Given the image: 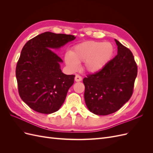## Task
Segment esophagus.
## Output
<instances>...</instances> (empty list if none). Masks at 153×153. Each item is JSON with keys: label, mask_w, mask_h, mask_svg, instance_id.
<instances>
[{"label": "esophagus", "mask_w": 153, "mask_h": 153, "mask_svg": "<svg viewBox=\"0 0 153 153\" xmlns=\"http://www.w3.org/2000/svg\"><path fill=\"white\" fill-rule=\"evenodd\" d=\"M82 77L80 75H76L75 76V80L76 82H80L82 80Z\"/></svg>", "instance_id": "obj_1"}]
</instances>
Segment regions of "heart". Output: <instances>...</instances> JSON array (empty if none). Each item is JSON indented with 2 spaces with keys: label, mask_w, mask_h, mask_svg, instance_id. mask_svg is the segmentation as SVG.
<instances>
[{
  "label": "heart",
  "mask_w": 153,
  "mask_h": 153,
  "mask_svg": "<svg viewBox=\"0 0 153 153\" xmlns=\"http://www.w3.org/2000/svg\"><path fill=\"white\" fill-rule=\"evenodd\" d=\"M114 53L113 45L109 42L90 41L75 46L64 56L68 67L72 71L78 68V62H84V68L91 73L101 71L110 61Z\"/></svg>",
  "instance_id": "heart-1"
}]
</instances>
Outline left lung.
I'll return each mask as SVG.
<instances>
[{
    "label": "left lung",
    "mask_w": 153,
    "mask_h": 153,
    "mask_svg": "<svg viewBox=\"0 0 153 153\" xmlns=\"http://www.w3.org/2000/svg\"><path fill=\"white\" fill-rule=\"evenodd\" d=\"M117 55L101 71L83 79L87 107L96 115L116 112L130 99L137 75L132 52L117 39Z\"/></svg>",
    "instance_id": "obj_1"
}]
</instances>
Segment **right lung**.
I'll use <instances>...</instances> for the list:
<instances>
[{
  "instance_id": "add662e5",
  "label": "right lung",
  "mask_w": 153,
  "mask_h": 153,
  "mask_svg": "<svg viewBox=\"0 0 153 153\" xmlns=\"http://www.w3.org/2000/svg\"><path fill=\"white\" fill-rule=\"evenodd\" d=\"M75 38L73 35L45 32L23 47L16 68L18 92L36 112L53 113L65 101L75 76L62 72V60L51 49L60 48Z\"/></svg>"
}]
</instances>
